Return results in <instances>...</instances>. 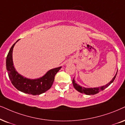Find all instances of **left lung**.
Returning a JSON list of instances; mask_svg holds the SVG:
<instances>
[{"instance_id": "8db88e82", "label": "left lung", "mask_w": 125, "mask_h": 125, "mask_svg": "<svg viewBox=\"0 0 125 125\" xmlns=\"http://www.w3.org/2000/svg\"><path fill=\"white\" fill-rule=\"evenodd\" d=\"M116 74H117V73H116L115 75V76L113 77V79H112V80H111V82H110V83H108L106 85H103V86H102L100 87H97V88H84V87H81L80 85H79L77 84L76 83L75 81H74V79H73L72 80L73 85V87H74V88H75L77 91H78L79 92H81V93L85 94L88 95H95V94H98L99 92L100 91L104 90L105 88H107L108 86H109L110 84L114 82L115 79Z\"/></svg>"}]
</instances>
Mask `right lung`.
I'll return each instance as SVG.
<instances>
[{"label":"right lung","instance_id":"obj_1","mask_svg":"<svg viewBox=\"0 0 125 125\" xmlns=\"http://www.w3.org/2000/svg\"><path fill=\"white\" fill-rule=\"evenodd\" d=\"M16 42L11 46L6 58V68L11 83L20 91L33 95H40L49 90L54 82L55 75L61 66L51 69L41 78L33 80L23 77L16 71L13 65L12 51Z\"/></svg>","mask_w":125,"mask_h":125}]
</instances>
